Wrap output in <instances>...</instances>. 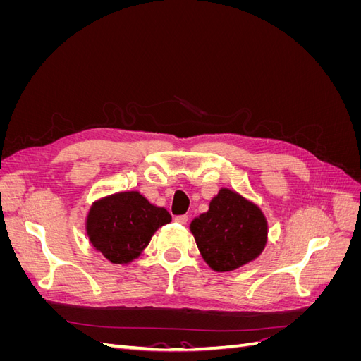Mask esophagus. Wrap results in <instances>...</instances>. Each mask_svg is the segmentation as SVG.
<instances>
[{"instance_id": "34e87169", "label": "esophagus", "mask_w": 361, "mask_h": 361, "mask_svg": "<svg viewBox=\"0 0 361 361\" xmlns=\"http://www.w3.org/2000/svg\"><path fill=\"white\" fill-rule=\"evenodd\" d=\"M174 221L179 223V224H187L188 223V215H178L174 218Z\"/></svg>"}]
</instances>
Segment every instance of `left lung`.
<instances>
[{"label": "left lung", "mask_w": 361, "mask_h": 361, "mask_svg": "<svg viewBox=\"0 0 361 361\" xmlns=\"http://www.w3.org/2000/svg\"><path fill=\"white\" fill-rule=\"evenodd\" d=\"M190 231L203 260L216 272L250 264L268 243L264 211L231 188L218 191L209 202V209L191 221Z\"/></svg>", "instance_id": "1"}]
</instances>
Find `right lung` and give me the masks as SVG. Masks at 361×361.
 Wrapping results in <instances>:
<instances>
[{
    "label": "right lung",
    "instance_id": "right-lung-1",
    "mask_svg": "<svg viewBox=\"0 0 361 361\" xmlns=\"http://www.w3.org/2000/svg\"><path fill=\"white\" fill-rule=\"evenodd\" d=\"M171 221L170 212L150 203L140 191H118L94 200L85 215L92 247L116 265L138 259L159 227Z\"/></svg>",
    "mask_w": 361,
    "mask_h": 361
}]
</instances>
